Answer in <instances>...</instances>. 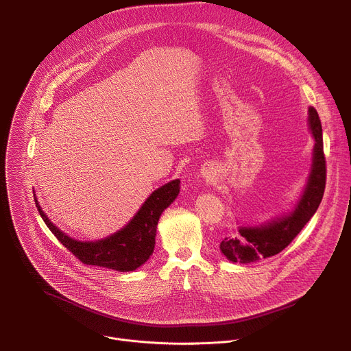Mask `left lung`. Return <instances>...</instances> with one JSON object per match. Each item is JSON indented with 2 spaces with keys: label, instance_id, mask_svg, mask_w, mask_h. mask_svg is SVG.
<instances>
[{
  "label": "left lung",
  "instance_id": "left-lung-1",
  "mask_svg": "<svg viewBox=\"0 0 351 351\" xmlns=\"http://www.w3.org/2000/svg\"><path fill=\"white\" fill-rule=\"evenodd\" d=\"M308 123L315 138L314 161L302 199L295 206V210L287 217L278 218L260 228L241 226L239 236L225 237L219 248L228 260L248 264L279 254L302 232L318 210L326 184V160L324 154L321 119L317 110L313 107L308 108Z\"/></svg>",
  "mask_w": 351,
  "mask_h": 351
}]
</instances>
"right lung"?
I'll return each mask as SVG.
<instances>
[{"label": "right lung", "mask_w": 351, "mask_h": 351, "mask_svg": "<svg viewBox=\"0 0 351 351\" xmlns=\"http://www.w3.org/2000/svg\"><path fill=\"white\" fill-rule=\"evenodd\" d=\"M180 189V180H172L149 195L134 218L119 232L98 241H77L57 226H54L40 208L34 197V203L43 221L54 236L69 252L86 265L104 267L121 272L134 271L143 265L154 252L157 225L162 211L173 203Z\"/></svg>", "instance_id": "obj_1"}]
</instances>
